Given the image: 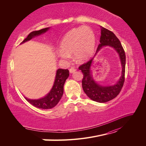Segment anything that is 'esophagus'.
Wrapping results in <instances>:
<instances>
[{
    "label": "esophagus",
    "mask_w": 146,
    "mask_h": 146,
    "mask_svg": "<svg viewBox=\"0 0 146 146\" xmlns=\"http://www.w3.org/2000/svg\"><path fill=\"white\" fill-rule=\"evenodd\" d=\"M69 71H70V73H73V72H76V68H75V67H71L70 68V69H69Z\"/></svg>",
    "instance_id": "obj_1"
}]
</instances>
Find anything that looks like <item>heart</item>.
<instances>
[{
  "label": "heart",
  "instance_id": "b5f03b06",
  "mask_svg": "<svg viewBox=\"0 0 146 146\" xmlns=\"http://www.w3.org/2000/svg\"><path fill=\"white\" fill-rule=\"evenodd\" d=\"M96 35L90 27L83 26L66 34L61 41L60 58L67 60L74 53V58L78 62L88 60L93 54L96 47Z\"/></svg>",
  "mask_w": 146,
  "mask_h": 146
}]
</instances>
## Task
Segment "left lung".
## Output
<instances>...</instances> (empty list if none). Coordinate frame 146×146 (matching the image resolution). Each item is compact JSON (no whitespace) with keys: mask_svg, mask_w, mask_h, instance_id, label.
Wrapping results in <instances>:
<instances>
[{"mask_svg":"<svg viewBox=\"0 0 146 146\" xmlns=\"http://www.w3.org/2000/svg\"><path fill=\"white\" fill-rule=\"evenodd\" d=\"M100 44L97 48L98 52L104 46L113 47L119 54L122 65V75L119 81L113 86H101L93 79L91 71V67L93 58L79 66L78 69L82 71V88L84 92L89 98L99 103H105L114 99L121 92L125 81V54L121 43L113 32L101 27Z\"/></svg>","mask_w":146,"mask_h":146,"instance_id":"obj_1","label":"left lung"}]
</instances>
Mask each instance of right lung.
I'll return each mask as SVG.
<instances>
[{"instance_id":"add662e5","label":"right lung","mask_w":146,"mask_h":146,"mask_svg":"<svg viewBox=\"0 0 146 146\" xmlns=\"http://www.w3.org/2000/svg\"><path fill=\"white\" fill-rule=\"evenodd\" d=\"M48 29H49V27L42 29L37 31H33V32L30 33L27 37L21 44L30 40L35 36L45 33ZM69 71L68 69H58L57 70L54 86H53L49 93H48V94L44 97L43 98L36 100L29 99L27 98H25V99L30 104L39 108L50 109L54 108L59 102L63 94V86L66 79L69 77Z\"/></svg>"}]
</instances>
